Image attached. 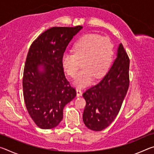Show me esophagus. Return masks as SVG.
I'll use <instances>...</instances> for the list:
<instances>
[{"instance_id":"obj_1","label":"esophagus","mask_w":154,"mask_h":154,"mask_svg":"<svg viewBox=\"0 0 154 154\" xmlns=\"http://www.w3.org/2000/svg\"><path fill=\"white\" fill-rule=\"evenodd\" d=\"M76 92H77V96H78V97L82 95V91H81V90L77 89L76 90Z\"/></svg>"}]
</instances>
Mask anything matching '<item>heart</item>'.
Masks as SVG:
<instances>
[{
  "label": "heart",
  "mask_w": 154,
  "mask_h": 154,
  "mask_svg": "<svg viewBox=\"0 0 154 154\" xmlns=\"http://www.w3.org/2000/svg\"><path fill=\"white\" fill-rule=\"evenodd\" d=\"M113 44L106 37L89 34L81 37L73 47V53L65 52L62 66L65 72L74 78L82 63L83 71L73 82L78 88L88 86L93 79L103 77L108 71L113 56Z\"/></svg>",
  "instance_id": "1"
}]
</instances>
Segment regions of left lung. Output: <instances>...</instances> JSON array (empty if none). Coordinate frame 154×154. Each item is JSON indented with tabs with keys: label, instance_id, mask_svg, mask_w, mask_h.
<instances>
[{
	"label": "left lung",
	"instance_id": "obj_1",
	"mask_svg": "<svg viewBox=\"0 0 154 154\" xmlns=\"http://www.w3.org/2000/svg\"><path fill=\"white\" fill-rule=\"evenodd\" d=\"M103 79L83 94L86 101L83 120L88 128L101 131L118 116L129 86L130 60L122 44Z\"/></svg>",
	"mask_w": 154,
	"mask_h": 154
}]
</instances>
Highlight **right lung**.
Masks as SVG:
<instances>
[{
    "label": "right lung",
    "mask_w": 154,
    "mask_h": 154,
    "mask_svg": "<svg viewBox=\"0 0 154 154\" xmlns=\"http://www.w3.org/2000/svg\"><path fill=\"white\" fill-rule=\"evenodd\" d=\"M75 27H53L32 43L26 60L23 93L27 111L36 126L51 129L63 118V109L76 96L62 66V56L75 35Z\"/></svg>",
    "instance_id": "right-lung-1"
}]
</instances>
